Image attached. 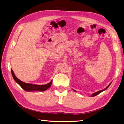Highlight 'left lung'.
<instances>
[{
	"label": "left lung",
	"instance_id": "1",
	"mask_svg": "<svg viewBox=\"0 0 124 124\" xmlns=\"http://www.w3.org/2000/svg\"><path fill=\"white\" fill-rule=\"evenodd\" d=\"M111 85V83H110L109 84V85H108V86L107 87H106L105 89H103V90H100V91H98V92H96V93H94V94H93V95H92V97H94V96H96V95H97L98 94H99L100 93H102V92H103V91H104V90H105L106 89H107V88L110 86V85ZM74 91H75V90H74Z\"/></svg>",
	"mask_w": 124,
	"mask_h": 124
}]
</instances>
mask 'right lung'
I'll list each match as a JSON object with an SVG mask.
<instances>
[{
	"mask_svg": "<svg viewBox=\"0 0 124 124\" xmlns=\"http://www.w3.org/2000/svg\"><path fill=\"white\" fill-rule=\"evenodd\" d=\"M11 72L13 78L14 80L18 83V84L24 90L26 91H34V90H39V91H44L48 89L50 86L51 85V83L52 81H51L50 83H47L46 85H33L31 84V83H25L24 82H22V81L20 80L18 78H16V75H15L13 71V70H11Z\"/></svg>",
	"mask_w": 124,
	"mask_h": 124,
	"instance_id": "obj_1",
	"label": "right lung"
}]
</instances>
